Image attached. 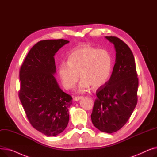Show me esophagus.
Listing matches in <instances>:
<instances>
[{
	"mask_svg": "<svg viewBox=\"0 0 157 157\" xmlns=\"http://www.w3.org/2000/svg\"><path fill=\"white\" fill-rule=\"evenodd\" d=\"M83 98V96H79V97H75L74 98V101H79V100H81V99H82V98Z\"/></svg>",
	"mask_w": 157,
	"mask_h": 157,
	"instance_id": "obj_1",
	"label": "esophagus"
}]
</instances>
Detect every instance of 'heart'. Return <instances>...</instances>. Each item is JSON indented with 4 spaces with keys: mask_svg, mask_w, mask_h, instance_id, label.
Here are the masks:
<instances>
[{
    "mask_svg": "<svg viewBox=\"0 0 157 157\" xmlns=\"http://www.w3.org/2000/svg\"><path fill=\"white\" fill-rule=\"evenodd\" d=\"M112 68L110 54L105 49H98L85 45L74 49L70 53L67 63H61L58 74L63 86L71 89L82 79L78 92H83L92 86L98 88L108 81Z\"/></svg>",
    "mask_w": 157,
    "mask_h": 157,
    "instance_id": "heart-1",
    "label": "heart"
}]
</instances>
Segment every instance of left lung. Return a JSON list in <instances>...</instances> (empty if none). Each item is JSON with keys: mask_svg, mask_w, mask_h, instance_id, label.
I'll list each match as a JSON object with an SVG mask.
<instances>
[{"mask_svg": "<svg viewBox=\"0 0 157 157\" xmlns=\"http://www.w3.org/2000/svg\"><path fill=\"white\" fill-rule=\"evenodd\" d=\"M105 38L114 46L116 60L110 79L97 90L91 119L97 129L111 134L124 126L132 114L137 102L139 81L130 48L117 37Z\"/></svg>", "mask_w": 157, "mask_h": 157, "instance_id": "left-lung-1", "label": "left lung"}]
</instances>
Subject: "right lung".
I'll use <instances>...</instances> for the list:
<instances>
[{
	"instance_id": "right-lung-1",
	"label": "right lung",
	"mask_w": 157,
	"mask_h": 157,
	"mask_svg": "<svg viewBox=\"0 0 157 157\" xmlns=\"http://www.w3.org/2000/svg\"><path fill=\"white\" fill-rule=\"evenodd\" d=\"M69 43L62 39L39 41L20 71L18 95L23 108L32 127L47 136L62 133L69 123L72 98L62 91L54 76V55Z\"/></svg>"
}]
</instances>
